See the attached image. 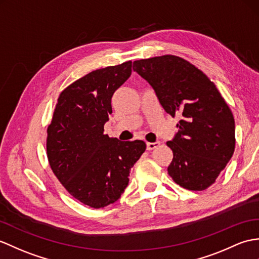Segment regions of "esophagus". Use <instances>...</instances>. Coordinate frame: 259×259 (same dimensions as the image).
Listing matches in <instances>:
<instances>
[{"instance_id": "esophagus-1", "label": "esophagus", "mask_w": 259, "mask_h": 259, "mask_svg": "<svg viewBox=\"0 0 259 259\" xmlns=\"http://www.w3.org/2000/svg\"><path fill=\"white\" fill-rule=\"evenodd\" d=\"M160 146V142H148L147 143V149L149 150H153V149H155V148H158Z\"/></svg>"}]
</instances>
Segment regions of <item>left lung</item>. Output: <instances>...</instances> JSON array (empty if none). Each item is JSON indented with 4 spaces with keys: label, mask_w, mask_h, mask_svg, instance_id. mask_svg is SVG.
Instances as JSON below:
<instances>
[{
    "label": "left lung",
    "mask_w": 259,
    "mask_h": 259,
    "mask_svg": "<svg viewBox=\"0 0 259 259\" xmlns=\"http://www.w3.org/2000/svg\"><path fill=\"white\" fill-rule=\"evenodd\" d=\"M134 70L154 89L163 109L180 117L167 141L173 160L167 173L190 191L211 186L235 150V121L214 82L185 59L163 55L134 62Z\"/></svg>",
    "instance_id": "left-lung-1"
}]
</instances>
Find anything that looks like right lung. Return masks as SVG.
I'll list each match as a JSON object with an SVG mask.
<instances>
[{
    "mask_svg": "<svg viewBox=\"0 0 259 259\" xmlns=\"http://www.w3.org/2000/svg\"><path fill=\"white\" fill-rule=\"evenodd\" d=\"M132 62L94 70L61 93L47 128L46 150L58 181L94 208L121 196L131 167L146 150L142 140L120 141L104 134L113 93L131 75Z\"/></svg>",
    "mask_w": 259,
    "mask_h": 259,
    "instance_id": "obj_1",
    "label": "right lung"
}]
</instances>
